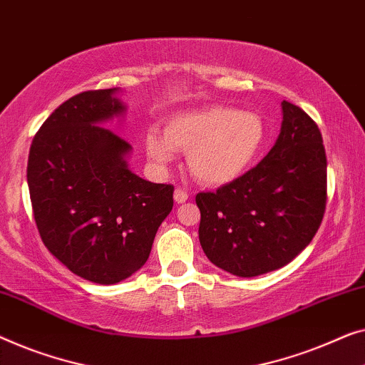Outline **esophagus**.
Masks as SVG:
<instances>
[{
  "mask_svg": "<svg viewBox=\"0 0 365 365\" xmlns=\"http://www.w3.org/2000/svg\"><path fill=\"white\" fill-rule=\"evenodd\" d=\"M187 199H189V194L184 191V189H176V191H174V200H176L178 204L186 202Z\"/></svg>",
  "mask_w": 365,
  "mask_h": 365,
  "instance_id": "34e87169",
  "label": "esophagus"
}]
</instances>
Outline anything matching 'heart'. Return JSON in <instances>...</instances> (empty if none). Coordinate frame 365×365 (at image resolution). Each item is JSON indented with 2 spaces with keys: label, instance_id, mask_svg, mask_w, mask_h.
Masks as SVG:
<instances>
[{
  "label": "heart",
  "instance_id": "1",
  "mask_svg": "<svg viewBox=\"0 0 365 365\" xmlns=\"http://www.w3.org/2000/svg\"><path fill=\"white\" fill-rule=\"evenodd\" d=\"M268 138L265 120L257 112L207 107L178 113L166 121L165 140L146 135V153L168 165L173 151L187 153V168L199 182L222 186L240 178L260 156Z\"/></svg>",
  "mask_w": 365,
  "mask_h": 365
}]
</instances>
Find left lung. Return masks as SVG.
I'll use <instances>...</instances> for the list:
<instances>
[{
    "instance_id": "left-lung-1",
    "label": "left lung",
    "mask_w": 365,
    "mask_h": 365,
    "mask_svg": "<svg viewBox=\"0 0 365 365\" xmlns=\"http://www.w3.org/2000/svg\"><path fill=\"white\" fill-rule=\"evenodd\" d=\"M270 153L235 181L199 192V240L210 262L237 277L278 270L318 232L327 200L323 136L298 105L283 100Z\"/></svg>"
}]
</instances>
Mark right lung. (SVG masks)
<instances>
[{
	"label": "right lung",
	"instance_id": "obj_1",
	"mask_svg": "<svg viewBox=\"0 0 365 365\" xmlns=\"http://www.w3.org/2000/svg\"><path fill=\"white\" fill-rule=\"evenodd\" d=\"M117 88L77 93L57 107L31 143L28 186L39 235L72 273L100 284L145 265L173 209V184L126 166L130 143L97 123L125 110Z\"/></svg>",
	"mask_w": 365,
	"mask_h": 365
}]
</instances>
